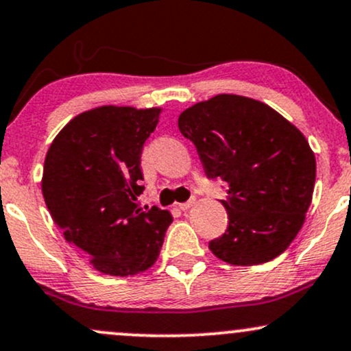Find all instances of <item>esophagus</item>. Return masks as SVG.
<instances>
[{"label":"esophagus","instance_id":"34e87169","mask_svg":"<svg viewBox=\"0 0 351 351\" xmlns=\"http://www.w3.org/2000/svg\"><path fill=\"white\" fill-rule=\"evenodd\" d=\"M195 203H196V199H195V198H189V199L186 201V203H181V204H178V208H180V209H183V211H186V209L191 208L193 204H195Z\"/></svg>","mask_w":351,"mask_h":351}]
</instances>
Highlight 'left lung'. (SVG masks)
I'll list each match as a JSON object with an SVG mask.
<instances>
[{
	"label": "left lung",
	"instance_id": "1",
	"mask_svg": "<svg viewBox=\"0 0 351 351\" xmlns=\"http://www.w3.org/2000/svg\"><path fill=\"white\" fill-rule=\"evenodd\" d=\"M208 178L226 181L229 224L209 249L224 263L276 259L295 239L312 203L315 155L295 125L265 104L221 94L178 119Z\"/></svg>",
	"mask_w": 351,
	"mask_h": 351
}]
</instances>
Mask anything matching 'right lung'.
<instances>
[{
  "instance_id": "obj_1",
  "label": "right lung",
  "mask_w": 351,
  "mask_h": 351,
  "mask_svg": "<svg viewBox=\"0 0 351 351\" xmlns=\"http://www.w3.org/2000/svg\"><path fill=\"white\" fill-rule=\"evenodd\" d=\"M162 108L104 106L72 119L47 150L43 196L66 241L102 274L135 276L158 259L168 211L138 206L143 143Z\"/></svg>"
}]
</instances>
